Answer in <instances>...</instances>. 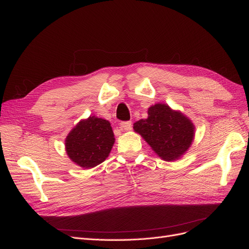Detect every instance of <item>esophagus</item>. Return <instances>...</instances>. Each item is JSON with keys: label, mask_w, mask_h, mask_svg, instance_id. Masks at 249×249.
I'll list each match as a JSON object with an SVG mask.
<instances>
[{"label": "esophagus", "mask_w": 249, "mask_h": 249, "mask_svg": "<svg viewBox=\"0 0 249 249\" xmlns=\"http://www.w3.org/2000/svg\"><path fill=\"white\" fill-rule=\"evenodd\" d=\"M119 125H121L122 131H130L132 128V122H123Z\"/></svg>", "instance_id": "esophagus-1"}]
</instances>
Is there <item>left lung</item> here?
Returning a JSON list of instances; mask_svg holds the SVG:
<instances>
[{
    "instance_id": "obj_1",
    "label": "left lung",
    "mask_w": 249,
    "mask_h": 249,
    "mask_svg": "<svg viewBox=\"0 0 249 249\" xmlns=\"http://www.w3.org/2000/svg\"><path fill=\"white\" fill-rule=\"evenodd\" d=\"M148 117L134 124V131L166 161L177 160L191 147L195 139V125L179 110L164 103L148 108Z\"/></svg>"
}]
</instances>
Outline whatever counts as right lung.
<instances>
[{"label":"right lung","instance_id":"obj_1","mask_svg":"<svg viewBox=\"0 0 249 249\" xmlns=\"http://www.w3.org/2000/svg\"><path fill=\"white\" fill-rule=\"evenodd\" d=\"M114 142L110 123L93 115L81 119L72 128L65 140V148L75 165L91 169L109 157Z\"/></svg>","mask_w":249,"mask_h":249}]
</instances>
